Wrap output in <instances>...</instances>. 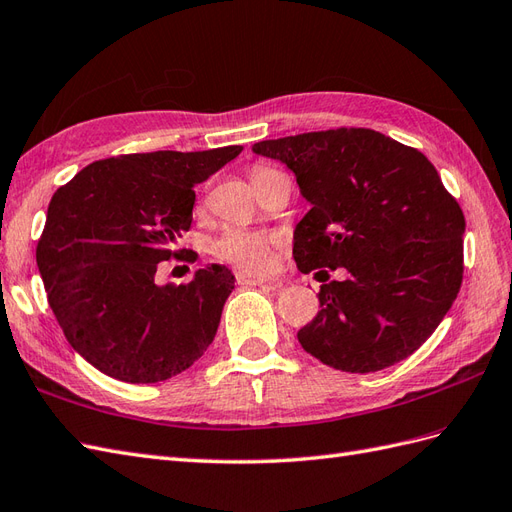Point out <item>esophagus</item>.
<instances>
[{"instance_id":"34e87169","label":"esophagus","mask_w":512,"mask_h":512,"mask_svg":"<svg viewBox=\"0 0 512 512\" xmlns=\"http://www.w3.org/2000/svg\"><path fill=\"white\" fill-rule=\"evenodd\" d=\"M235 279H238L240 285H264V283H270L268 277H259V274L244 272V270H240L238 274H235Z\"/></svg>"}]
</instances>
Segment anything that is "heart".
Masks as SVG:
<instances>
[{
	"label": "heart",
	"instance_id": "heart-1",
	"mask_svg": "<svg viewBox=\"0 0 512 512\" xmlns=\"http://www.w3.org/2000/svg\"><path fill=\"white\" fill-rule=\"evenodd\" d=\"M266 173H272L270 168L257 166L253 170V179L261 177ZM279 246L277 238H272L268 233H259L251 229H227L220 233L218 238L212 242V253L227 261V264L238 266L248 272H261L270 268L274 248Z\"/></svg>",
	"mask_w": 512,
	"mask_h": 512
}]
</instances>
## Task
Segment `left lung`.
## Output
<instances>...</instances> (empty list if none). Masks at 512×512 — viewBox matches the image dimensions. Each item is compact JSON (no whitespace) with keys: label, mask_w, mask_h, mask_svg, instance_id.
Returning a JSON list of instances; mask_svg holds the SVG:
<instances>
[{"label":"left lung","mask_w":512,"mask_h":512,"mask_svg":"<svg viewBox=\"0 0 512 512\" xmlns=\"http://www.w3.org/2000/svg\"><path fill=\"white\" fill-rule=\"evenodd\" d=\"M253 151L290 168L311 205L294 229L298 270L348 272L320 287L322 309L298 331L300 346L352 374L413 355L463 281L465 216L437 168L363 127L261 140Z\"/></svg>","instance_id":"left-lung-1"}]
</instances>
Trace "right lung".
Segmentation results:
<instances>
[{
    "instance_id": "right-lung-1",
    "label": "right lung",
    "mask_w": 512,
    "mask_h": 512,
    "mask_svg": "<svg viewBox=\"0 0 512 512\" xmlns=\"http://www.w3.org/2000/svg\"><path fill=\"white\" fill-rule=\"evenodd\" d=\"M242 151H153L108 157L56 190L36 246L49 307L73 350L125 383L168 381L214 342L235 287L209 264L186 285H157L160 261L179 257L192 225L194 186Z\"/></svg>"
}]
</instances>
